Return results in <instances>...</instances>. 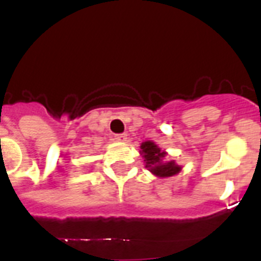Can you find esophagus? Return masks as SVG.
<instances>
[{"label": "esophagus", "instance_id": "esophagus-1", "mask_svg": "<svg viewBox=\"0 0 261 261\" xmlns=\"http://www.w3.org/2000/svg\"><path fill=\"white\" fill-rule=\"evenodd\" d=\"M126 138H128L126 133H121V135H115L114 136V140L116 142H125Z\"/></svg>", "mask_w": 261, "mask_h": 261}]
</instances>
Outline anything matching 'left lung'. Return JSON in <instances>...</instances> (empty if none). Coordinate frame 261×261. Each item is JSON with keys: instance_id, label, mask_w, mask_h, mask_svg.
<instances>
[{"instance_id": "1", "label": "left lung", "mask_w": 261, "mask_h": 261, "mask_svg": "<svg viewBox=\"0 0 261 261\" xmlns=\"http://www.w3.org/2000/svg\"><path fill=\"white\" fill-rule=\"evenodd\" d=\"M141 154L144 156L145 167L158 177L174 176L180 172L181 167L174 161H165L166 153L161 150L153 141H145L141 144Z\"/></svg>"}]
</instances>
